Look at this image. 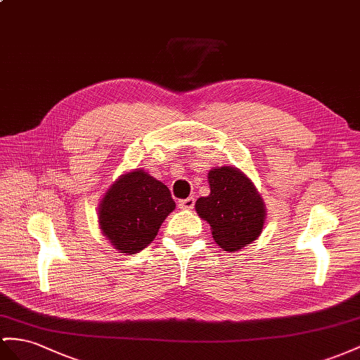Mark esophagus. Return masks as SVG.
<instances>
[{"instance_id": "34e87169", "label": "esophagus", "mask_w": 360, "mask_h": 360, "mask_svg": "<svg viewBox=\"0 0 360 360\" xmlns=\"http://www.w3.org/2000/svg\"><path fill=\"white\" fill-rule=\"evenodd\" d=\"M178 205L181 210H191L195 207V198H187V199H182L178 202Z\"/></svg>"}]
</instances>
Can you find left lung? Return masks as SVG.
Masks as SVG:
<instances>
[{"label":"left lung","instance_id":"obj_1","mask_svg":"<svg viewBox=\"0 0 360 360\" xmlns=\"http://www.w3.org/2000/svg\"><path fill=\"white\" fill-rule=\"evenodd\" d=\"M210 195L199 198L196 213L211 226L214 242L236 252L260 237L266 207L254 182L240 170L224 165L208 172Z\"/></svg>","mask_w":360,"mask_h":360}]
</instances>
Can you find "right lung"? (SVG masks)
<instances>
[{"mask_svg": "<svg viewBox=\"0 0 360 360\" xmlns=\"http://www.w3.org/2000/svg\"><path fill=\"white\" fill-rule=\"evenodd\" d=\"M176 204L167 186L143 169L123 173L98 205V226L118 252L131 255L149 246Z\"/></svg>", "mask_w": 360, "mask_h": 360, "instance_id": "right-lung-1", "label": "right lung"}]
</instances>
